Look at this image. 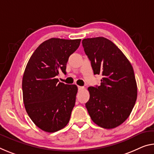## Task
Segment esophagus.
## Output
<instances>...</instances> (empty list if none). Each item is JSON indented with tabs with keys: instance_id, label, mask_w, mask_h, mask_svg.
Here are the masks:
<instances>
[{
	"instance_id": "1",
	"label": "esophagus",
	"mask_w": 154,
	"mask_h": 154,
	"mask_svg": "<svg viewBox=\"0 0 154 154\" xmlns=\"http://www.w3.org/2000/svg\"><path fill=\"white\" fill-rule=\"evenodd\" d=\"M77 88H78V90H82V89H84V87H83V86H77Z\"/></svg>"
}]
</instances>
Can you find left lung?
Wrapping results in <instances>:
<instances>
[{
	"label": "left lung",
	"mask_w": 154,
	"mask_h": 154,
	"mask_svg": "<svg viewBox=\"0 0 154 154\" xmlns=\"http://www.w3.org/2000/svg\"><path fill=\"white\" fill-rule=\"evenodd\" d=\"M82 45L94 75L103 76L100 86L88 88L87 110L101 128H116L128 118L137 99L133 68L123 52L106 38L84 39Z\"/></svg>",
	"instance_id": "1"
}]
</instances>
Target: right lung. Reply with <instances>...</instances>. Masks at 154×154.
Listing matches in <instances>:
<instances>
[{
  "instance_id": "1",
  "label": "right lung",
  "mask_w": 154,
  "mask_h": 154,
  "mask_svg": "<svg viewBox=\"0 0 154 154\" xmlns=\"http://www.w3.org/2000/svg\"><path fill=\"white\" fill-rule=\"evenodd\" d=\"M80 42L81 39L46 40L34 51L24 70V107L35 125L46 132L62 130L69 122L77 87L59 82L56 76L60 71L66 74L68 58Z\"/></svg>"
}]
</instances>
